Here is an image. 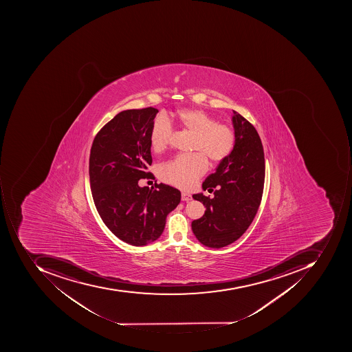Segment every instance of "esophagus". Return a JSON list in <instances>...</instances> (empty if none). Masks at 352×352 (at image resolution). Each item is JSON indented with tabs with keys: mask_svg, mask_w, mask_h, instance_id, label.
I'll return each instance as SVG.
<instances>
[{
	"mask_svg": "<svg viewBox=\"0 0 352 352\" xmlns=\"http://www.w3.org/2000/svg\"><path fill=\"white\" fill-rule=\"evenodd\" d=\"M192 199L189 193L187 192H182V201H190Z\"/></svg>",
	"mask_w": 352,
	"mask_h": 352,
	"instance_id": "obj_1",
	"label": "esophagus"
}]
</instances>
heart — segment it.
<instances>
[{
	"label": "heart",
	"mask_w": 352,
	"mask_h": 352,
	"mask_svg": "<svg viewBox=\"0 0 352 352\" xmlns=\"http://www.w3.org/2000/svg\"><path fill=\"white\" fill-rule=\"evenodd\" d=\"M183 129L195 135L192 154L179 155L160 168V179L167 184L182 189H190L206 173L208 163H220L228 159L236 145V134L228 124H218L216 118L198 109H186L177 114ZM170 120L164 114L157 115L150 130V145L155 152L167 147L173 138Z\"/></svg>",
	"instance_id": "obj_1"
}]
</instances>
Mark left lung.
Instances as JSON below:
<instances>
[{
    "label": "left lung",
    "mask_w": 352,
    "mask_h": 352,
    "mask_svg": "<svg viewBox=\"0 0 352 352\" xmlns=\"http://www.w3.org/2000/svg\"><path fill=\"white\" fill-rule=\"evenodd\" d=\"M232 124L236 145L232 154L203 182L204 190L217 188L214 198L192 195L206 212L192 221L191 228L208 248H224L241 237L257 214L265 186V152L257 130L236 111Z\"/></svg>",
    "instance_id": "1"
}]
</instances>
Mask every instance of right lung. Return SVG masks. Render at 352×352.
<instances>
[{
  "mask_svg": "<svg viewBox=\"0 0 352 352\" xmlns=\"http://www.w3.org/2000/svg\"><path fill=\"white\" fill-rule=\"evenodd\" d=\"M155 108L118 113L93 140L89 161L93 200L107 228L126 243L143 246L155 241L166 218L179 205L181 192L165 184L140 187V179H154L150 130Z\"/></svg>",
  "mask_w": 352,
  "mask_h": 352,
  "instance_id": "add662e5",
  "label": "right lung"
}]
</instances>
